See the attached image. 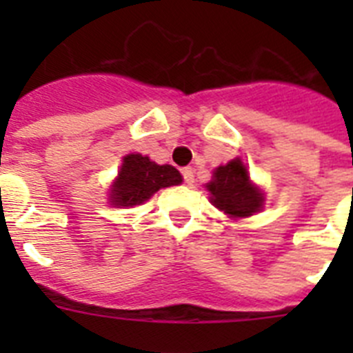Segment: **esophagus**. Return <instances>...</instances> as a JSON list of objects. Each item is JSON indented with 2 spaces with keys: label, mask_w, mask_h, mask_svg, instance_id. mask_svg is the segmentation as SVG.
Segmentation results:
<instances>
[{
  "label": "esophagus",
  "mask_w": 353,
  "mask_h": 353,
  "mask_svg": "<svg viewBox=\"0 0 353 353\" xmlns=\"http://www.w3.org/2000/svg\"><path fill=\"white\" fill-rule=\"evenodd\" d=\"M182 176L183 182H185L187 185H192V183H194V170H192V168H183Z\"/></svg>",
  "instance_id": "obj_1"
}]
</instances>
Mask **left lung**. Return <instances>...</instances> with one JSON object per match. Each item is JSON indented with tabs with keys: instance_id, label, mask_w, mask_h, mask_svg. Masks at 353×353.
<instances>
[{
	"instance_id": "8db88e82",
	"label": "left lung",
	"mask_w": 353,
	"mask_h": 353,
	"mask_svg": "<svg viewBox=\"0 0 353 353\" xmlns=\"http://www.w3.org/2000/svg\"><path fill=\"white\" fill-rule=\"evenodd\" d=\"M207 189L212 194V203L232 217H249L263 205V194L251 183L240 159L217 168Z\"/></svg>"
}]
</instances>
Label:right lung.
Listing matches in <instances>:
<instances>
[{"mask_svg": "<svg viewBox=\"0 0 353 353\" xmlns=\"http://www.w3.org/2000/svg\"><path fill=\"white\" fill-rule=\"evenodd\" d=\"M179 183H182V174L173 166H159L141 154H130L123 159L109 198L114 207H134L145 203L159 189Z\"/></svg>", "mask_w": 353, "mask_h": 353, "instance_id": "1", "label": "right lung"}]
</instances>
